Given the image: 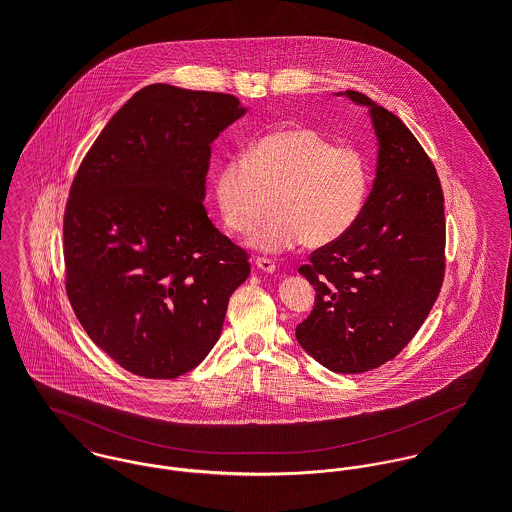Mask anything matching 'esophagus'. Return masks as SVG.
<instances>
[{
  "label": "esophagus",
  "instance_id": "34e87169",
  "mask_svg": "<svg viewBox=\"0 0 512 512\" xmlns=\"http://www.w3.org/2000/svg\"><path fill=\"white\" fill-rule=\"evenodd\" d=\"M254 264H256L258 270H262V272H266V274H274V272H276V264H274V260H270V258H256Z\"/></svg>",
  "mask_w": 512,
  "mask_h": 512
}]
</instances>
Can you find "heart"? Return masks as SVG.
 Listing matches in <instances>:
<instances>
[{"label":"heart","mask_w":512,"mask_h":512,"mask_svg":"<svg viewBox=\"0 0 512 512\" xmlns=\"http://www.w3.org/2000/svg\"><path fill=\"white\" fill-rule=\"evenodd\" d=\"M370 191V165L353 146H337L305 126H286L260 136L244 155L222 163L213 193L222 222L248 234L266 211L250 244L262 252H284L305 240L323 248L361 219Z\"/></svg>","instance_id":"obj_1"}]
</instances>
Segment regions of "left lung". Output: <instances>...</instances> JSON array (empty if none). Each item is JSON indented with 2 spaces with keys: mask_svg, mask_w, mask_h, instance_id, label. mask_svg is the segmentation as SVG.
I'll use <instances>...</instances> for the list:
<instances>
[{
  "mask_svg": "<svg viewBox=\"0 0 512 512\" xmlns=\"http://www.w3.org/2000/svg\"><path fill=\"white\" fill-rule=\"evenodd\" d=\"M339 94L368 108L376 177L351 232L299 268L317 295L295 337L317 363L357 374L394 359L432 311L445 274V219L436 167L414 134L365 94Z\"/></svg>",
  "mask_w": 512,
  "mask_h": 512,
  "instance_id": "left-lung-1",
  "label": "left lung"
}]
</instances>
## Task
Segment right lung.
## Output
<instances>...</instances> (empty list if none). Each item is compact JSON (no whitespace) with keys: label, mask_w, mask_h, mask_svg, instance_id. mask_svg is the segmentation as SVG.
Masks as SVG:
<instances>
[{"label":"right lung","mask_w":512,"mask_h":512,"mask_svg":"<svg viewBox=\"0 0 512 512\" xmlns=\"http://www.w3.org/2000/svg\"><path fill=\"white\" fill-rule=\"evenodd\" d=\"M246 112L232 94L149 84L82 159L65 211L74 315L118 365L177 378L219 341L248 254L211 222V144Z\"/></svg>","instance_id":"obj_1"}]
</instances>
